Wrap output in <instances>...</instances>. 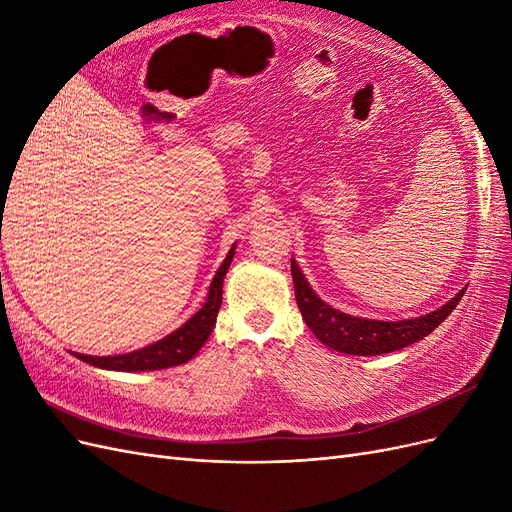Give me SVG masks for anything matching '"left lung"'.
I'll return each mask as SVG.
<instances>
[{
	"mask_svg": "<svg viewBox=\"0 0 512 512\" xmlns=\"http://www.w3.org/2000/svg\"><path fill=\"white\" fill-rule=\"evenodd\" d=\"M290 271L294 282V297H297V305L301 309L303 320L307 322V327L312 329V333L324 346L356 356H376L384 352H395L418 342V339L427 337L438 324H442L448 318V314H451L461 301L463 292H466L461 290L455 299L436 309V312L425 314L421 318L399 322L365 320L337 312V309L318 299V294L307 284L294 260H290Z\"/></svg>",
	"mask_w": 512,
	"mask_h": 512,
	"instance_id": "obj_1",
	"label": "left lung"
}]
</instances>
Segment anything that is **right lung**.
Returning a JSON list of instances; mask_svg holds the SVG:
<instances>
[{"mask_svg":"<svg viewBox=\"0 0 512 512\" xmlns=\"http://www.w3.org/2000/svg\"><path fill=\"white\" fill-rule=\"evenodd\" d=\"M232 256H235V245L230 247V252H228L226 260L222 262V267L218 269V273H215L205 305L200 307L198 312L175 333L166 335L156 344L128 352V354L89 356V354L74 352V356L89 365L104 367V369H117V371H153V369H166V367L188 363L192 356L200 348H203V344L207 342V337L211 335V331L215 327V318H218L220 305H222L224 275L230 267Z\"/></svg>","mask_w":512,"mask_h":512,"instance_id":"add662e5","label":"right lung"}]
</instances>
